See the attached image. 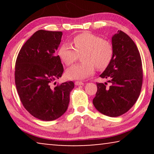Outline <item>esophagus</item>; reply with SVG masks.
<instances>
[{
  "label": "esophagus",
  "mask_w": 154,
  "mask_h": 154,
  "mask_svg": "<svg viewBox=\"0 0 154 154\" xmlns=\"http://www.w3.org/2000/svg\"><path fill=\"white\" fill-rule=\"evenodd\" d=\"M83 83L82 81H75V85H83Z\"/></svg>",
  "instance_id": "obj_1"
}]
</instances>
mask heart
Listing matches in <instances>:
<instances>
[{"mask_svg": "<svg viewBox=\"0 0 154 154\" xmlns=\"http://www.w3.org/2000/svg\"><path fill=\"white\" fill-rule=\"evenodd\" d=\"M74 47L68 42L62 43L58 50L60 60L66 66L73 64L82 54V61L66 71L70 79H85L94 73L95 67L104 70L110 64L113 56V48L110 42L90 33H83L73 39Z\"/></svg>", "mask_w": 154, "mask_h": 154, "instance_id": "1", "label": "heart"}]
</instances>
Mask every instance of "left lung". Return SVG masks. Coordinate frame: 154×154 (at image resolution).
<instances>
[{
  "label": "left lung",
  "mask_w": 154,
  "mask_h": 154,
  "mask_svg": "<svg viewBox=\"0 0 154 154\" xmlns=\"http://www.w3.org/2000/svg\"><path fill=\"white\" fill-rule=\"evenodd\" d=\"M113 56L100 76L107 83H97V91L93 99L97 110L110 117H117L133 106L142 85V60L137 47L129 35L122 31L113 35Z\"/></svg>",
  "instance_id": "1"
}]
</instances>
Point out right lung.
<instances>
[{
    "instance_id": "add662e5",
    "label": "right lung",
    "mask_w": 154,
    "mask_h": 154,
    "mask_svg": "<svg viewBox=\"0 0 154 154\" xmlns=\"http://www.w3.org/2000/svg\"><path fill=\"white\" fill-rule=\"evenodd\" d=\"M62 36V31H37L24 44L16 60L14 79L21 102L33 116L42 121H54L66 112L74 88L72 81L50 86L64 71L55 54Z\"/></svg>"
}]
</instances>
